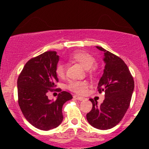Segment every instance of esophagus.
Wrapping results in <instances>:
<instances>
[{"instance_id":"esophagus-1","label":"esophagus","mask_w":149,"mask_h":149,"mask_svg":"<svg viewBox=\"0 0 149 149\" xmlns=\"http://www.w3.org/2000/svg\"><path fill=\"white\" fill-rule=\"evenodd\" d=\"M73 99L79 100V101H82V100H84L85 98H84V97H79V96H77V95H74L73 96Z\"/></svg>"}]
</instances>
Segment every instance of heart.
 Returning <instances> with one entry per match:
<instances>
[{
	"label": "heart",
	"instance_id": "obj_1",
	"mask_svg": "<svg viewBox=\"0 0 149 149\" xmlns=\"http://www.w3.org/2000/svg\"><path fill=\"white\" fill-rule=\"evenodd\" d=\"M70 58L76 62L79 63L84 68H87L90 73L95 71L96 67L94 65L95 58L89 52L84 50H78L70 55ZM55 73L59 78L65 76V67L63 64L58 63L55 67ZM88 83L85 81H70L68 84V88L70 91L79 94H83L86 91Z\"/></svg>",
	"mask_w": 149,
	"mask_h": 149
}]
</instances>
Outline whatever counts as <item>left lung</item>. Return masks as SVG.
I'll list each match as a JSON object with an SVG mask.
<instances>
[{
  "label": "left lung",
  "mask_w": 149,
  "mask_h": 149,
  "mask_svg": "<svg viewBox=\"0 0 149 149\" xmlns=\"http://www.w3.org/2000/svg\"><path fill=\"white\" fill-rule=\"evenodd\" d=\"M105 63L102 76L98 84L99 93H105V98L100 105L93 99L92 109L86 114L88 123L100 130L115 127L122 120L131 101L134 89V80L127 65L120 57L102 47Z\"/></svg>",
  "instance_id": "8db88e82"
}]
</instances>
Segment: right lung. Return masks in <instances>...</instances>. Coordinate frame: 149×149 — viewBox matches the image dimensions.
<instances>
[{
	"mask_svg": "<svg viewBox=\"0 0 149 149\" xmlns=\"http://www.w3.org/2000/svg\"><path fill=\"white\" fill-rule=\"evenodd\" d=\"M59 56L55 51H47L30 59L25 64L17 80L18 102L27 121L37 128L49 130L57 127L63 120L62 108L73 97L67 91H61L55 101L47 96L55 90L58 82L55 67Z\"/></svg>",
	"mask_w": 149,
	"mask_h": 149,
	"instance_id": "obj_1",
	"label": "right lung"
}]
</instances>
